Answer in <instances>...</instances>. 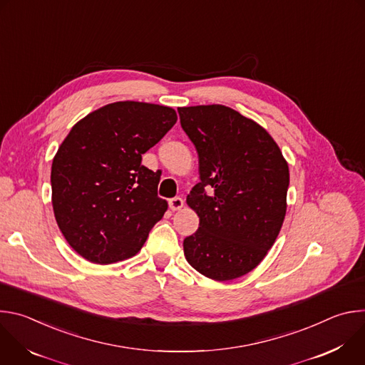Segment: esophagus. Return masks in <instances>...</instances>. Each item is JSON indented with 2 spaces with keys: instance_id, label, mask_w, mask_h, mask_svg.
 Listing matches in <instances>:
<instances>
[{
  "instance_id": "esophagus-1",
  "label": "esophagus",
  "mask_w": 365,
  "mask_h": 365,
  "mask_svg": "<svg viewBox=\"0 0 365 365\" xmlns=\"http://www.w3.org/2000/svg\"><path fill=\"white\" fill-rule=\"evenodd\" d=\"M169 206H170L172 211H179V210H182V207H183V199L176 196V197L169 200Z\"/></svg>"
}]
</instances>
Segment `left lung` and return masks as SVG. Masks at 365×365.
<instances>
[{"instance_id": "obj_1", "label": "left lung", "mask_w": 365, "mask_h": 365, "mask_svg": "<svg viewBox=\"0 0 365 365\" xmlns=\"http://www.w3.org/2000/svg\"><path fill=\"white\" fill-rule=\"evenodd\" d=\"M178 111L197 151L200 179L186 197L199 228L185 238L183 252L205 277L234 280L263 262L280 232L289 165L262 125L230 107Z\"/></svg>"}]
</instances>
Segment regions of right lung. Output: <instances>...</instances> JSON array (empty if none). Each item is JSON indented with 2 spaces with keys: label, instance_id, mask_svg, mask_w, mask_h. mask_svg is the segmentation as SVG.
I'll list each match as a JSON object with an SVG mask.
<instances>
[{
  "label": "right lung",
  "instance_id": "1",
  "mask_svg": "<svg viewBox=\"0 0 365 365\" xmlns=\"http://www.w3.org/2000/svg\"><path fill=\"white\" fill-rule=\"evenodd\" d=\"M158 103L120 101L79 120L51 163V205L68 244L85 259L111 264L135 255L168 211L160 172L141 154L176 124Z\"/></svg>",
  "mask_w": 365,
  "mask_h": 365
}]
</instances>
